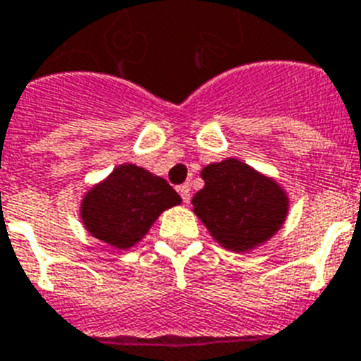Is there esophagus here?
<instances>
[{
    "mask_svg": "<svg viewBox=\"0 0 361 361\" xmlns=\"http://www.w3.org/2000/svg\"><path fill=\"white\" fill-rule=\"evenodd\" d=\"M178 192H180L181 200L185 202V204H189V200H190V185H189V183H183V185L178 187Z\"/></svg>",
    "mask_w": 361,
    "mask_h": 361,
    "instance_id": "obj_1",
    "label": "esophagus"
}]
</instances>
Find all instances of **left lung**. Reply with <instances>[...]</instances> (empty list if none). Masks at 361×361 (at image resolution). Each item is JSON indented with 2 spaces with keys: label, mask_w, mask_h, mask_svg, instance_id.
Returning <instances> with one entry per match:
<instances>
[{
  "label": "left lung",
  "mask_w": 361,
  "mask_h": 361,
  "mask_svg": "<svg viewBox=\"0 0 361 361\" xmlns=\"http://www.w3.org/2000/svg\"><path fill=\"white\" fill-rule=\"evenodd\" d=\"M200 176L206 185L192 196V211L226 250H254L283 226L289 198L276 180L235 157L204 166Z\"/></svg>",
  "instance_id": "obj_1"
}]
</instances>
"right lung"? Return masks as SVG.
Here are the masks:
<instances>
[{
	"mask_svg": "<svg viewBox=\"0 0 361 361\" xmlns=\"http://www.w3.org/2000/svg\"><path fill=\"white\" fill-rule=\"evenodd\" d=\"M178 204L180 195L161 176L126 163L85 192L79 216L90 235L128 250L150 231L163 211Z\"/></svg>",
	"mask_w": 361,
	"mask_h": 361,
	"instance_id": "add662e5",
	"label": "right lung"
}]
</instances>
